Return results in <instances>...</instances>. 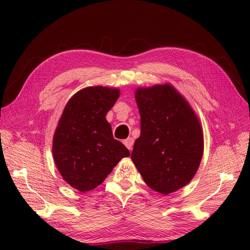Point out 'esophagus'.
<instances>
[{
    "label": "esophagus",
    "mask_w": 250,
    "mask_h": 250,
    "mask_svg": "<svg viewBox=\"0 0 250 250\" xmlns=\"http://www.w3.org/2000/svg\"><path fill=\"white\" fill-rule=\"evenodd\" d=\"M133 143H134V140L132 139V137H128V139L124 141V144L126 146V148H128L129 150L132 149V146H133Z\"/></svg>",
    "instance_id": "obj_1"
}]
</instances>
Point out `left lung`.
Segmentation results:
<instances>
[{"instance_id":"1","label":"left lung","mask_w":250,"mask_h":250,"mask_svg":"<svg viewBox=\"0 0 250 250\" xmlns=\"http://www.w3.org/2000/svg\"><path fill=\"white\" fill-rule=\"evenodd\" d=\"M135 101L141 135L131 159L149 188L164 195L193 178L203 156L204 139L194 110L169 83L139 88Z\"/></svg>"}]
</instances>
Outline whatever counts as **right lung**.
I'll use <instances>...</instances> for the list:
<instances>
[{"label":"right lung","instance_id":"1","mask_svg":"<svg viewBox=\"0 0 250 250\" xmlns=\"http://www.w3.org/2000/svg\"><path fill=\"white\" fill-rule=\"evenodd\" d=\"M119 93V89L102 86L79 90L58 122L52 141L55 163L63 179L81 192L97 188L122 158L130 156L105 118Z\"/></svg>","mask_w":250,"mask_h":250}]
</instances>
